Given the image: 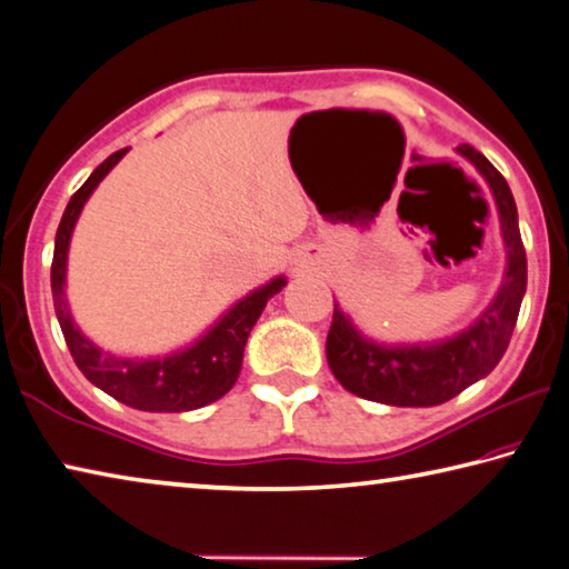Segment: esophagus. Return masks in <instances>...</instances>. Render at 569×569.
<instances>
[{"label": "esophagus", "mask_w": 569, "mask_h": 569, "mask_svg": "<svg viewBox=\"0 0 569 569\" xmlns=\"http://www.w3.org/2000/svg\"><path fill=\"white\" fill-rule=\"evenodd\" d=\"M296 266H301V268H303V261H298V263H296Z\"/></svg>", "instance_id": "esophagus-1"}]
</instances>
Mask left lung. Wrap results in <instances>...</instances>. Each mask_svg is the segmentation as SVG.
<instances>
[{"mask_svg": "<svg viewBox=\"0 0 569 569\" xmlns=\"http://www.w3.org/2000/svg\"><path fill=\"white\" fill-rule=\"evenodd\" d=\"M457 152L477 168L495 198L507 256L502 283L467 329L437 341H377L353 323L339 301H333L326 359L341 387L356 397L389 407H437L485 379L512 339L519 306L527 291V256L519 236L512 190L481 152L471 146H459Z\"/></svg>", "mask_w": 569, "mask_h": 569, "instance_id": "8db88e82", "label": "left lung"}]
</instances>
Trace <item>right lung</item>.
Segmentation results:
<instances>
[{
    "instance_id": "add662e5",
    "label": "right lung",
    "mask_w": 569,
    "mask_h": 569,
    "mask_svg": "<svg viewBox=\"0 0 569 569\" xmlns=\"http://www.w3.org/2000/svg\"><path fill=\"white\" fill-rule=\"evenodd\" d=\"M124 152H128V148L112 152L108 160L100 162L64 208L54 236L52 258L54 313L77 369L94 387L110 393L124 407L140 411H192L218 401L233 389L240 366H243V351L250 331L261 319L266 303L276 293H281V288L288 281L283 273L273 276L271 281L238 298L198 339L180 346L176 351H168L166 356H146L142 359V356H118L100 349L77 326L70 301H67V256H70L72 233L84 203H88L104 176L124 158Z\"/></svg>"
}]
</instances>
